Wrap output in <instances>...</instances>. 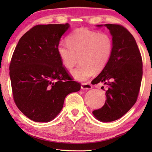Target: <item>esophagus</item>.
<instances>
[{
	"label": "esophagus",
	"instance_id": "34e87169",
	"mask_svg": "<svg viewBox=\"0 0 152 152\" xmlns=\"http://www.w3.org/2000/svg\"><path fill=\"white\" fill-rule=\"evenodd\" d=\"M81 88L83 90H89V89L92 88V86L90 83H83L81 86Z\"/></svg>",
	"mask_w": 152,
	"mask_h": 152
}]
</instances>
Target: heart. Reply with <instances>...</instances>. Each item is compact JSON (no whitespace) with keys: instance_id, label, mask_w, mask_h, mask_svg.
<instances>
[{"instance_id":"obj_1","label":"heart","mask_w":152,"mask_h":152,"mask_svg":"<svg viewBox=\"0 0 152 152\" xmlns=\"http://www.w3.org/2000/svg\"><path fill=\"white\" fill-rule=\"evenodd\" d=\"M66 42L57 45V55L67 69H72L80 60V65L72 70L71 75L80 82L101 72L113 53V40L105 33L79 28L68 35Z\"/></svg>"}]
</instances>
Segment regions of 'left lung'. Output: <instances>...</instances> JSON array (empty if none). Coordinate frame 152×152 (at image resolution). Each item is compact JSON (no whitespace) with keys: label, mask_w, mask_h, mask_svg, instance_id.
<instances>
[{"label":"left lung","mask_w":152,"mask_h":152,"mask_svg":"<svg viewBox=\"0 0 152 152\" xmlns=\"http://www.w3.org/2000/svg\"><path fill=\"white\" fill-rule=\"evenodd\" d=\"M96 26L107 27L113 43L109 63L91 82L93 84L102 82L108 87L104 105L93 111L97 120L108 122L122 117L136 103L142 77V61L134 37L123 26L115 24Z\"/></svg>","instance_id":"obj_1"}]
</instances>
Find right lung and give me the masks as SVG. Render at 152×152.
<instances>
[{
    "mask_svg": "<svg viewBox=\"0 0 152 152\" xmlns=\"http://www.w3.org/2000/svg\"><path fill=\"white\" fill-rule=\"evenodd\" d=\"M70 25H38L18 41L10 65L16 105L26 117L48 122L61 111L69 93L80 90L72 81L57 53L61 37Z\"/></svg>",
    "mask_w": 152,
    "mask_h": 152,
    "instance_id": "obj_1",
    "label": "right lung"
}]
</instances>
